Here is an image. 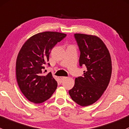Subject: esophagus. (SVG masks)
Listing matches in <instances>:
<instances>
[{"label": "esophagus", "instance_id": "34e87169", "mask_svg": "<svg viewBox=\"0 0 129 129\" xmlns=\"http://www.w3.org/2000/svg\"><path fill=\"white\" fill-rule=\"evenodd\" d=\"M66 77H64V76H61V77H59V79H60L61 81H63V80H64V79H66Z\"/></svg>", "mask_w": 129, "mask_h": 129}]
</instances>
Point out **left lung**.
Wrapping results in <instances>:
<instances>
[{"instance_id":"1","label":"left lung","mask_w":129,"mask_h":129,"mask_svg":"<svg viewBox=\"0 0 129 129\" xmlns=\"http://www.w3.org/2000/svg\"><path fill=\"white\" fill-rule=\"evenodd\" d=\"M80 50L79 65L86 68L83 76L75 79L69 91L71 99L81 106L97 101L107 89L112 74L111 55L106 45L95 35L75 34Z\"/></svg>"}]
</instances>
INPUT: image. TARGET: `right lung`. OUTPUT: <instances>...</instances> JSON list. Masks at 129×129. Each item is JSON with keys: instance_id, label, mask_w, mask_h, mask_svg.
<instances>
[{"instance_id": "obj_1", "label": "right lung", "mask_w": 129, "mask_h": 129, "mask_svg": "<svg viewBox=\"0 0 129 129\" xmlns=\"http://www.w3.org/2000/svg\"><path fill=\"white\" fill-rule=\"evenodd\" d=\"M66 36L56 31L38 33L21 48L16 61V77L20 89L29 101L43 103L56 89L58 84L52 74L49 73L44 76L43 70L53 48Z\"/></svg>"}]
</instances>
